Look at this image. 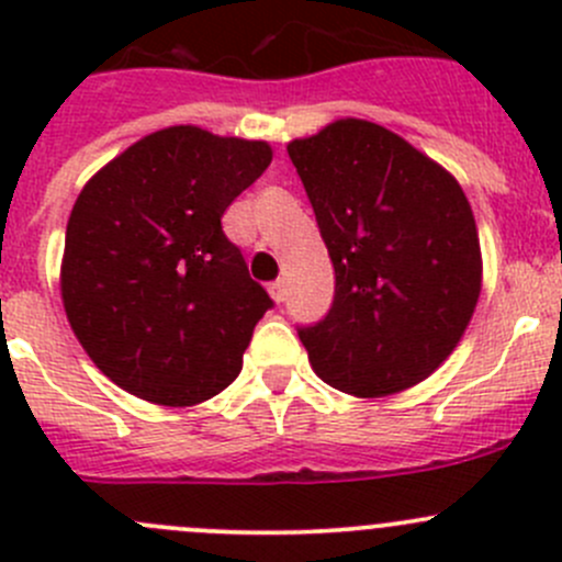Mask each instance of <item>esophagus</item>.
Instances as JSON below:
<instances>
[{
    "instance_id": "1",
    "label": "esophagus",
    "mask_w": 562,
    "mask_h": 562,
    "mask_svg": "<svg viewBox=\"0 0 562 562\" xmlns=\"http://www.w3.org/2000/svg\"><path fill=\"white\" fill-rule=\"evenodd\" d=\"M269 293H271V299H274V302L277 304H280V302H285V282H282V280H277V282H271V285H269Z\"/></svg>"
}]
</instances>
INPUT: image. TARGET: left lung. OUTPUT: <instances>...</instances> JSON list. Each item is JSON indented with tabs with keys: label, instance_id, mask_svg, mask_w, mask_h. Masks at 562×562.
I'll list each match as a JSON object with an SVG mask.
<instances>
[{
	"label": "left lung",
	"instance_id": "1",
	"mask_svg": "<svg viewBox=\"0 0 562 562\" xmlns=\"http://www.w3.org/2000/svg\"><path fill=\"white\" fill-rule=\"evenodd\" d=\"M334 266V304L299 328L315 375L386 396L432 375L481 293V245L459 181L391 130L337 119L288 144Z\"/></svg>",
	"mask_w": 562,
	"mask_h": 562
}]
</instances>
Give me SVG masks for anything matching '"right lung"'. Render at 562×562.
Instances as JSON below:
<instances>
[{"label":"right lung","instance_id":"1","mask_svg":"<svg viewBox=\"0 0 562 562\" xmlns=\"http://www.w3.org/2000/svg\"><path fill=\"white\" fill-rule=\"evenodd\" d=\"M269 162L266 140L176 124L83 184L67 220L61 302L119 389L190 407L236 381L271 299L220 220Z\"/></svg>","mask_w":562,"mask_h":562}]
</instances>
